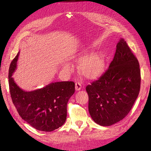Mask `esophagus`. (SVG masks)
I'll return each mask as SVG.
<instances>
[{"label": "esophagus", "instance_id": "obj_1", "mask_svg": "<svg viewBox=\"0 0 151 151\" xmlns=\"http://www.w3.org/2000/svg\"><path fill=\"white\" fill-rule=\"evenodd\" d=\"M81 88H82L81 81H77L76 83V91H79V90H81Z\"/></svg>", "mask_w": 151, "mask_h": 151}]
</instances>
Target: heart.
Instances as JSON below:
<instances>
[{
    "label": "heart",
    "mask_w": 151,
    "mask_h": 151,
    "mask_svg": "<svg viewBox=\"0 0 151 151\" xmlns=\"http://www.w3.org/2000/svg\"><path fill=\"white\" fill-rule=\"evenodd\" d=\"M103 64V62L101 57L96 55L84 62L82 65V70L85 76L93 77L99 74L101 70Z\"/></svg>",
    "instance_id": "obj_1"
}]
</instances>
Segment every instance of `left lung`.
<instances>
[{"label": "left lung", "instance_id": "8db88e82", "mask_svg": "<svg viewBox=\"0 0 151 151\" xmlns=\"http://www.w3.org/2000/svg\"><path fill=\"white\" fill-rule=\"evenodd\" d=\"M140 80L137 58L121 38L108 69L86 88L92 119L101 126L123 120L138 97Z\"/></svg>", "mask_w": 151, "mask_h": 151}]
</instances>
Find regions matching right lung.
<instances>
[{
	"instance_id": "add662e5",
	"label": "right lung",
	"mask_w": 151,
	"mask_h": 151,
	"mask_svg": "<svg viewBox=\"0 0 151 151\" xmlns=\"http://www.w3.org/2000/svg\"><path fill=\"white\" fill-rule=\"evenodd\" d=\"M19 53L11 63L9 85L12 103L22 120L43 132H52L62 126L67 118V104L75 92L72 81L50 83L43 88L25 91L14 81Z\"/></svg>"
}]
</instances>
